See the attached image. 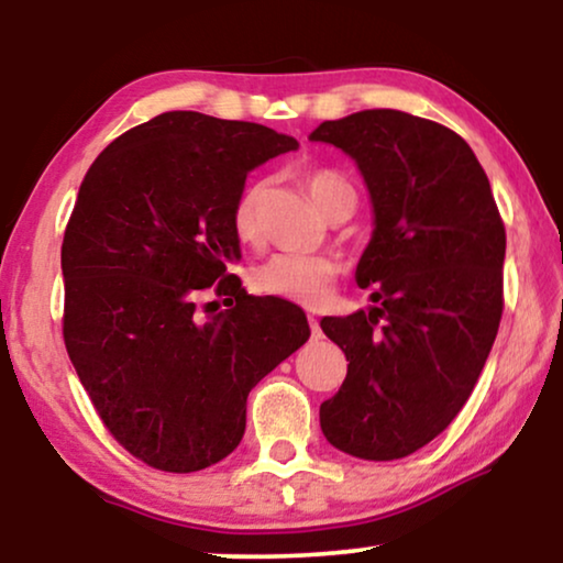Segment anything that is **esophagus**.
<instances>
[{
  "label": "esophagus",
  "mask_w": 563,
  "mask_h": 563,
  "mask_svg": "<svg viewBox=\"0 0 563 563\" xmlns=\"http://www.w3.org/2000/svg\"><path fill=\"white\" fill-rule=\"evenodd\" d=\"M307 325H310V330H312V338H320L322 335L320 322H318V318H314V314H307Z\"/></svg>",
  "instance_id": "obj_1"
}]
</instances>
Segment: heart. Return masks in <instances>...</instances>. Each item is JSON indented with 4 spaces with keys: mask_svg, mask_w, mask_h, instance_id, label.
Masks as SVG:
<instances>
[{
    "mask_svg": "<svg viewBox=\"0 0 563 563\" xmlns=\"http://www.w3.org/2000/svg\"><path fill=\"white\" fill-rule=\"evenodd\" d=\"M305 189L312 202L325 212L338 191L351 187L333 168H312L305 174ZM261 205H264V184L251 181L238 191L233 210H230V228L241 243H256L261 238ZM338 276V264L328 256H295L279 253L268 258L253 274V287L261 295L287 299V302L318 307L328 299L330 287Z\"/></svg>",
    "mask_w": 563,
    "mask_h": 563,
    "instance_id": "obj_1",
    "label": "heart"
}]
</instances>
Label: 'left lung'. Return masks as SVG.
I'll list each match as a JSON object with an SVG mask.
<instances>
[{
    "mask_svg": "<svg viewBox=\"0 0 563 563\" xmlns=\"http://www.w3.org/2000/svg\"><path fill=\"white\" fill-rule=\"evenodd\" d=\"M310 141L364 174L376 228L356 282L379 302L320 322L349 361L320 428L356 459L410 456L461 412L495 343L505 222L474 151L441 122L364 110L325 120Z\"/></svg>",
    "mask_w": 563,
    "mask_h": 563,
    "instance_id": "left-lung-1",
    "label": "left lung"
}]
</instances>
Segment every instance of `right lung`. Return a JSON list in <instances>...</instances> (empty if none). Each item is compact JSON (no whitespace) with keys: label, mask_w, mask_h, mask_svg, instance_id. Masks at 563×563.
I'll list each match as a JSON object with an SVG mask.
<instances>
[{"label":"right lung","mask_w":563,"mask_h":563,"mask_svg":"<svg viewBox=\"0 0 563 563\" xmlns=\"http://www.w3.org/2000/svg\"><path fill=\"white\" fill-rule=\"evenodd\" d=\"M295 148L258 122L176 110L114 137L84 176L60 245L64 343L104 428L158 472L233 453L249 391L310 338L302 310L228 274L245 176ZM207 288L228 311L198 305Z\"/></svg>","instance_id":"right-lung-1"}]
</instances>
